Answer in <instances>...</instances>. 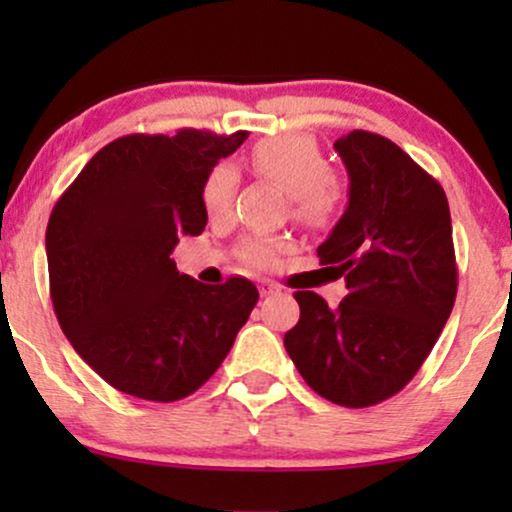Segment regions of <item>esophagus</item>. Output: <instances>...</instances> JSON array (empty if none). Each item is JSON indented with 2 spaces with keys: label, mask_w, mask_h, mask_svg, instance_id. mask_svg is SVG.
<instances>
[{
  "label": "esophagus",
  "mask_w": 512,
  "mask_h": 512,
  "mask_svg": "<svg viewBox=\"0 0 512 512\" xmlns=\"http://www.w3.org/2000/svg\"><path fill=\"white\" fill-rule=\"evenodd\" d=\"M279 291L281 289L274 284V281H269V279L260 281V296H274V293H279Z\"/></svg>",
  "instance_id": "obj_1"
}]
</instances>
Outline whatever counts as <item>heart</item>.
Masks as SVG:
<instances>
[{
	"mask_svg": "<svg viewBox=\"0 0 512 512\" xmlns=\"http://www.w3.org/2000/svg\"><path fill=\"white\" fill-rule=\"evenodd\" d=\"M248 163L257 178L272 180L291 197L293 216L308 226H325L337 214L342 187L330 173L327 158L313 137L301 132L279 134L252 146ZM240 175L231 163H216L202 185V204L209 219H226L233 209ZM284 245L279 240L252 236L240 245V257L255 267L276 262Z\"/></svg>",
	"mask_w": 512,
	"mask_h": 512,
	"instance_id": "obj_1",
	"label": "heart"
}]
</instances>
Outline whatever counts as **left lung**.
<instances>
[{
    "label": "left lung",
    "instance_id": "left-lung-1",
    "mask_svg": "<svg viewBox=\"0 0 512 512\" xmlns=\"http://www.w3.org/2000/svg\"><path fill=\"white\" fill-rule=\"evenodd\" d=\"M349 207L317 248L346 281L339 308L296 291L301 320L284 334L298 373L320 397L361 409L385 402L431 354L457 296L443 187L390 139L354 129L334 142Z\"/></svg>",
    "mask_w": 512,
    "mask_h": 512
}]
</instances>
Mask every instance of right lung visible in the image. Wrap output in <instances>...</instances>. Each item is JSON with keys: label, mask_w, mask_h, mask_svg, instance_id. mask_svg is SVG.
Here are the masks:
<instances>
[{"label": "right lung", "mask_w": 512, "mask_h": 512, "mask_svg": "<svg viewBox=\"0 0 512 512\" xmlns=\"http://www.w3.org/2000/svg\"><path fill=\"white\" fill-rule=\"evenodd\" d=\"M245 139L127 134L103 146L52 209V308L76 354L125 395L178 402L199 390L260 298L243 276L199 284L170 257L182 236L204 231V178Z\"/></svg>", "instance_id": "1"}]
</instances>
